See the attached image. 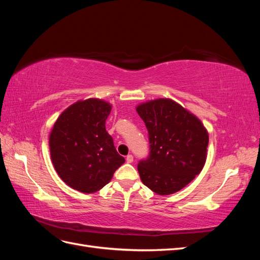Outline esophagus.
I'll list each match as a JSON object with an SVG mask.
<instances>
[{
    "label": "esophagus",
    "instance_id": "1",
    "mask_svg": "<svg viewBox=\"0 0 260 260\" xmlns=\"http://www.w3.org/2000/svg\"><path fill=\"white\" fill-rule=\"evenodd\" d=\"M125 160H127V162H128V164L133 162V156H132V155H128V156H127V158H125Z\"/></svg>",
    "mask_w": 260,
    "mask_h": 260
}]
</instances>
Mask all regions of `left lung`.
Wrapping results in <instances>:
<instances>
[{"label": "left lung", "instance_id": "1", "mask_svg": "<svg viewBox=\"0 0 260 260\" xmlns=\"http://www.w3.org/2000/svg\"><path fill=\"white\" fill-rule=\"evenodd\" d=\"M149 140L148 158L138 170L142 182L159 195L174 194L198 176L207 158L208 132L203 122L170 99L137 106Z\"/></svg>", "mask_w": 260, "mask_h": 260}]
</instances>
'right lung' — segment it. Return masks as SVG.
<instances>
[{
	"label": "right lung",
	"mask_w": 260,
	"mask_h": 260,
	"mask_svg": "<svg viewBox=\"0 0 260 260\" xmlns=\"http://www.w3.org/2000/svg\"><path fill=\"white\" fill-rule=\"evenodd\" d=\"M112 104L100 99L80 100L55 121L49 145L53 166L64 182L82 193H95L124 162L105 129Z\"/></svg>",
	"instance_id": "obj_1"
}]
</instances>
